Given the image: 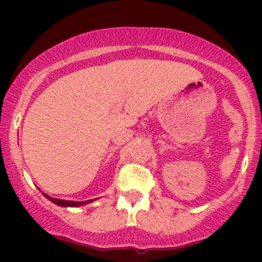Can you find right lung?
I'll list each match as a JSON object with an SVG mask.
<instances>
[{
	"label": "right lung",
	"instance_id": "1",
	"mask_svg": "<svg viewBox=\"0 0 262 262\" xmlns=\"http://www.w3.org/2000/svg\"><path fill=\"white\" fill-rule=\"evenodd\" d=\"M44 196L47 198V199L50 200L52 203H54V204L59 205V207H71V208H77V207H82V205H86L89 204V203L94 202V200L96 199H91V200H86V202H72V200H63V199H55V198H52L49 196V195H47L46 192H43Z\"/></svg>",
	"mask_w": 262,
	"mask_h": 262
}]
</instances>
